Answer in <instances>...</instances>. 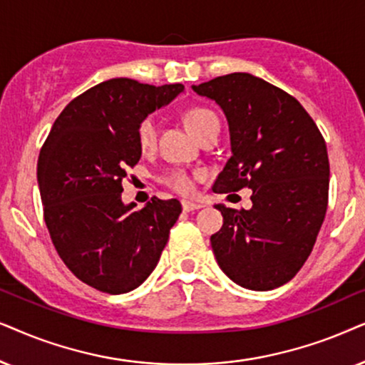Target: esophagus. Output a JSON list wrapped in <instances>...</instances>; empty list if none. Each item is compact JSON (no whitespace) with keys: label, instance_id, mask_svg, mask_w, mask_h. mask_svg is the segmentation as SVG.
I'll return each mask as SVG.
<instances>
[{"label":"esophagus","instance_id":"1","mask_svg":"<svg viewBox=\"0 0 365 365\" xmlns=\"http://www.w3.org/2000/svg\"><path fill=\"white\" fill-rule=\"evenodd\" d=\"M182 207L185 212H192V210H198V208H202V203L192 202V200H183Z\"/></svg>","mask_w":365,"mask_h":365}]
</instances>
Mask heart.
Listing matches in <instances>:
<instances>
[{"label": "heart", "instance_id": "b5f03b06", "mask_svg": "<svg viewBox=\"0 0 365 365\" xmlns=\"http://www.w3.org/2000/svg\"><path fill=\"white\" fill-rule=\"evenodd\" d=\"M185 121L188 128H190L197 137H200L208 126L212 123H217L218 118L212 110L205 108V106H195V108L187 111ZM157 132H158L157 116L155 115L143 116V118L140 120L138 128H137V138H138L140 147L145 150L152 148L155 142H157ZM160 182H162L163 185H167L168 188H172L175 192L188 193L192 192L193 188V175L188 173L187 170L172 168L160 177Z\"/></svg>", "mask_w": 365, "mask_h": 365}]
</instances>
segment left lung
Here are the masks:
<instances>
[{"mask_svg": "<svg viewBox=\"0 0 365 365\" xmlns=\"http://www.w3.org/2000/svg\"><path fill=\"white\" fill-rule=\"evenodd\" d=\"M222 106L232 157L213 192L252 190L250 210L215 205L223 225L212 235L220 269L240 287L272 290L292 280L317 240L329 203V157L302 105L250 73L193 86Z\"/></svg>", "mask_w": 365, "mask_h": 365, "instance_id": "1", "label": "left lung"}]
</instances>
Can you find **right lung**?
I'll list each match as a JSON object with an SVG mask.
<instances>
[{"instance_id": "obj_1", "label": "right lung", "mask_w": 365, "mask_h": 365, "mask_svg": "<svg viewBox=\"0 0 365 365\" xmlns=\"http://www.w3.org/2000/svg\"><path fill=\"white\" fill-rule=\"evenodd\" d=\"M185 86L113 78L73 98L51 126L38 158L43 217L51 242L86 285L125 294L157 267L182 205L153 197L123 205L121 182L142 157L140 120Z\"/></svg>"}]
</instances>
